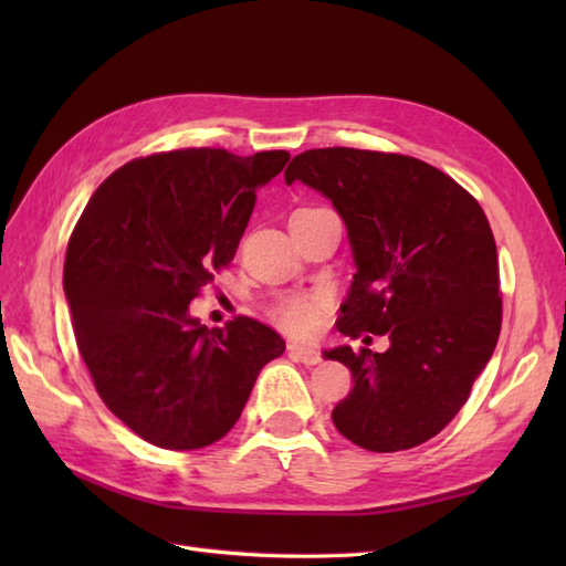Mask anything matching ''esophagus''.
I'll return each instance as SVG.
<instances>
[{
  "mask_svg": "<svg viewBox=\"0 0 566 566\" xmlns=\"http://www.w3.org/2000/svg\"><path fill=\"white\" fill-rule=\"evenodd\" d=\"M290 355L296 359V363H304L306 367L318 365L321 363V353L316 347H306V345H290Z\"/></svg>",
  "mask_w": 566,
  "mask_h": 566,
  "instance_id": "obj_1",
  "label": "esophagus"
}]
</instances>
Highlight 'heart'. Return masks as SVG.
Masks as SVG:
<instances>
[{"mask_svg":"<svg viewBox=\"0 0 566 566\" xmlns=\"http://www.w3.org/2000/svg\"><path fill=\"white\" fill-rule=\"evenodd\" d=\"M323 308H326V302H323L321 296L290 294V296L276 298L270 308V316L274 318V323H280L284 331L302 335L316 326Z\"/></svg>","mask_w":566,"mask_h":566,"instance_id":"obj_1","label":"heart"}]
</instances>
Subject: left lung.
I'll return each instance as SVG.
<instances>
[{"mask_svg":"<svg viewBox=\"0 0 566 566\" xmlns=\"http://www.w3.org/2000/svg\"><path fill=\"white\" fill-rule=\"evenodd\" d=\"M284 182L321 191L347 228L357 272L338 331L389 338L384 353H323L355 381L333 408L335 428L371 452L438 436L501 333L496 243L479 201L423 160L357 148L296 155Z\"/></svg>","mask_w":566,"mask_h":566,"instance_id":"1","label":"left lung"}]
</instances>
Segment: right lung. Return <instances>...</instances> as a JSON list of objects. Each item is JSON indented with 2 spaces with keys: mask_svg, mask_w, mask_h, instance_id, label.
Here are the masks:
<instances>
[{
  "mask_svg": "<svg viewBox=\"0 0 566 566\" xmlns=\"http://www.w3.org/2000/svg\"><path fill=\"white\" fill-rule=\"evenodd\" d=\"M290 153L187 148L130 160L84 207L65 255L80 355L106 408L165 450L235 426L260 369L284 353L264 323L207 328L189 302L233 260L258 189Z\"/></svg>",
  "mask_w": 566,
  "mask_h": 566,
  "instance_id": "1",
  "label": "right lung"
}]
</instances>
